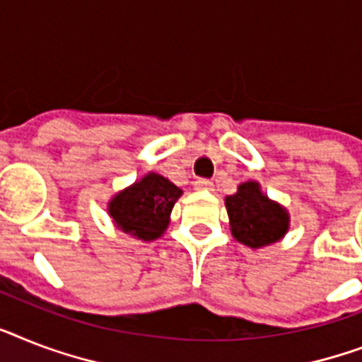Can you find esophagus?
Returning a JSON list of instances; mask_svg holds the SVG:
<instances>
[{
    "label": "esophagus",
    "mask_w": 362,
    "mask_h": 362,
    "mask_svg": "<svg viewBox=\"0 0 362 362\" xmlns=\"http://www.w3.org/2000/svg\"><path fill=\"white\" fill-rule=\"evenodd\" d=\"M195 189L210 191L214 189V184H211L210 180H206V178H199V180H195Z\"/></svg>",
    "instance_id": "esophagus-1"
}]
</instances>
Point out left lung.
I'll list each match as a JSON object with an SVG mask.
<instances>
[{"mask_svg": "<svg viewBox=\"0 0 362 362\" xmlns=\"http://www.w3.org/2000/svg\"><path fill=\"white\" fill-rule=\"evenodd\" d=\"M225 206L232 236L251 249L279 242L290 227L286 208L264 195L258 182L240 184L236 193L225 199Z\"/></svg>", "mask_w": 362, "mask_h": 362, "instance_id": "8db88e82", "label": "left lung"}]
</instances>
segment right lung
Wrapping results in <instances>:
<instances>
[{
  "label": "right lung",
  "mask_w": 362,
  "mask_h": 362,
  "mask_svg": "<svg viewBox=\"0 0 362 362\" xmlns=\"http://www.w3.org/2000/svg\"><path fill=\"white\" fill-rule=\"evenodd\" d=\"M182 189L161 175L148 173L130 187L119 191L107 204L111 219L119 230L152 242L169 227V216Z\"/></svg>",
  "instance_id": "obj_1"
}]
</instances>
